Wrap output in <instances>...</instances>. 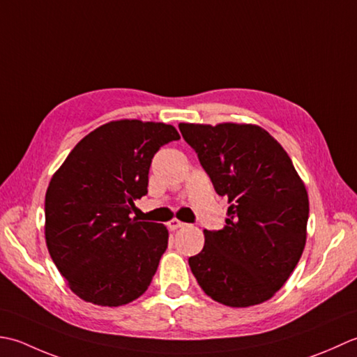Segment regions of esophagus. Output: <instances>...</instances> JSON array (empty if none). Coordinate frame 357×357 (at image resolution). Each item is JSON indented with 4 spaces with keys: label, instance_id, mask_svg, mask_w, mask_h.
<instances>
[{
    "label": "esophagus",
    "instance_id": "obj_1",
    "mask_svg": "<svg viewBox=\"0 0 357 357\" xmlns=\"http://www.w3.org/2000/svg\"><path fill=\"white\" fill-rule=\"evenodd\" d=\"M183 227H186V223L180 222L178 219H171V220L168 222V228H169L171 231H176V229H178V228H183Z\"/></svg>",
    "mask_w": 357,
    "mask_h": 357
}]
</instances>
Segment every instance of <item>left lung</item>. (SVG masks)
Wrapping results in <instances>:
<instances>
[{
  "label": "left lung",
  "instance_id": "1",
  "mask_svg": "<svg viewBox=\"0 0 357 357\" xmlns=\"http://www.w3.org/2000/svg\"><path fill=\"white\" fill-rule=\"evenodd\" d=\"M219 195L231 206L189 266L211 299L232 308L270 301L307 242L308 192L282 144L251 123H180Z\"/></svg>",
  "mask_w": 357,
  "mask_h": 357
}]
</instances>
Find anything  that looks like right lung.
Wrapping results in <instances>:
<instances>
[{"instance_id":"1","label":"right lung","mask_w":357,"mask_h":357,"mask_svg":"<svg viewBox=\"0 0 357 357\" xmlns=\"http://www.w3.org/2000/svg\"><path fill=\"white\" fill-rule=\"evenodd\" d=\"M172 125L123 119L83 137L49 181L45 237L72 293L100 307L138 299L168 248L162 223L130 219L148 194L160 146L178 140Z\"/></svg>"}]
</instances>
